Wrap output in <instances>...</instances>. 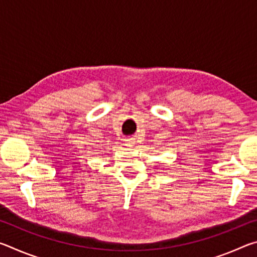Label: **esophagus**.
Listing matches in <instances>:
<instances>
[{
	"instance_id": "1",
	"label": "esophagus",
	"mask_w": 257,
	"mask_h": 257,
	"mask_svg": "<svg viewBox=\"0 0 257 257\" xmlns=\"http://www.w3.org/2000/svg\"><path fill=\"white\" fill-rule=\"evenodd\" d=\"M125 145H127L128 147H132L135 145V142L133 141V139H125Z\"/></svg>"
}]
</instances>
